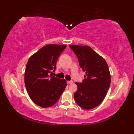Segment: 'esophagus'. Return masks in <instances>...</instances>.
<instances>
[{
	"instance_id": "obj_1",
	"label": "esophagus",
	"mask_w": 134,
	"mask_h": 134,
	"mask_svg": "<svg viewBox=\"0 0 134 134\" xmlns=\"http://www.w3.org/2000/svg\"><path fill=\"white\" fill-rule=\"evenodd\" d=\"M68 84H72L73 83V81L72 80H70V81H68L67 82Z\"/></svg>"
}]
</instances>
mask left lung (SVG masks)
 Returning a JSON list of instances; mask_svg holds the SVG:
<instances>
[{"label":"left lung","instance_id":"obj_1","mask_svg":"<svg viewBox=\"0 0 134 134\" xmlns=\"http://www.w3.org/2000/svg\"><path fill=\"white\" fill-rule=\"evenodd\" d=\"M78 58L80 67L86 72L82 83L75 82L76 103L84 109L95 108L106 97L111 83V75L106 60L88 46L70 45Z\"/></svg>","mask_w":134,"mask_h":134}]
</instances>
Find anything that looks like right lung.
Wrapping results in <instances>:
<instances>
[{
    "mask_svg": "<svg viewBox=\"0 0 134 134\" xmlns=\"http://www.w3.org/2000/svg\"><path fill=\"white\" fill-rule=\"evenodd\" d=\"M65 44H48L32 55L25 72V83L28 96L37 106L47 108L58 102L67 84L65 79L49 75L55 71L56 62Z\"/></svg>",
    "mask_w": 134,
    "mask_h": 134,
    "instance_id": "obj_1",
    "label": "right lung"
}]
</instances>
